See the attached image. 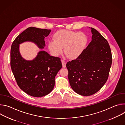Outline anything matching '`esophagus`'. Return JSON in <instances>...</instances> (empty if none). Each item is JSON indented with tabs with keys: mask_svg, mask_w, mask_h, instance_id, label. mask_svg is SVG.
I'll list each match as a JSON object with an SVG mask.
<instances>
[{
	"mask_svg": "<svg viewBox=\"0 0 125 125\" xmlns=\"http://www.w3.org/2000/svg\"><path fill=\"white\" fill-rule=\"evenodd\" d=\"M61 62H62V67H63V68H65V67H66V62H65L64 60H61Z\"/></svg>",
	"mask_w": 125,
	"mask_h": 125,
	"instance_id": "1",
	"label": "esophagus"
}]
</instances>
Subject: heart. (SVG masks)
<instances>
[{
	"mask_svg": "<svg viewBox=\"0 0 125 125\" xmlns=\"http://www.w3.org/2000/svg\"><path fill=\"white\" fill-rule=\"evenodd\" d=\"M53 40L48 43V49L52 54L59 56L62 54L64 48L65 55L70 59L79 57L87 42V37L83 33L66 30L57 31L53 35Z\"/></svg>",
	"mask_w": 125,
	"mask_h": 125,
	"instance_id": "heart-1",
	"label": "heart"
}]
</instances>
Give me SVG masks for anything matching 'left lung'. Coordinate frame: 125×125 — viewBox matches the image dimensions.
I'll use <instances>...</instances> for the list:
<instances>
[{"mask_svg": "<svg viewBox=\"0 0 125 125\" xmlns=\"http://www.w3.org/2000/svg\"><path fill=\"white\" fill-rule=\"evenodd\" d=\"M91 29V42L79 57L66 64L71 87L83 96L100 90L108 79L112 61L108 42L97 30Z\"/></svg>", "mask_w": 125, "mask_h": 125, "instance_id": "obj_1", "label": "left lung"}]
</instances>
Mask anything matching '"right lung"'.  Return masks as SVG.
<instances>
[{"label":"right lung","instance_id":"obj_1","mask_svg":"<svg viewBox=\"0 0 125 125\" xmlns=\"http://www.w3.org/2000/svg\"><path fill=\"white\" fill-rule=\"evenodd\" d=\"M51 30L30 27L18 36L13 42L10 52V65L17 83L28 94L36 97L49 94L54 88L55 77L62 66L60 58L40 51L32 60L23 58L19 45L24 42H33L40 49L45 46L44 38Z\"/></svg>","mask_w":125,"mask_h":125}]
</instances>
